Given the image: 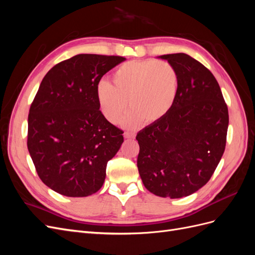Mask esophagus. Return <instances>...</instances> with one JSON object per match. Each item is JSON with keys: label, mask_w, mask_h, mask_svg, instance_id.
Listing matches in <instances>:
<instances>
[{"label": "esophagus", "mask_w": 255, "mask_h": 255, "mask_svg": "<svg viewBox=\"0 0 255 255\" xmlns=\"http://www.w3.org/2000/svg\"><path fill=\"white\" fill-rule=\"evenodd\" d=\"M123 136H125L126 138H129V139H133V138H135V134L130 133V132H125Z\"/></svg>", "instance_id": "1"}]
</instances>
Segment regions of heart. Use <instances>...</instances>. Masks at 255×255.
<instances>
[{
  "instance_id": "heart-1",
  "label": "heart",
  "mask_w": 255,
  "mask_h": 255,
  "mask_svg": "<svg viewBox=\"0 0 255 255\" xmlns=\"http://www.w3.org/2000/svg\"><path fill=\"white\" fill-rule=\"evenodd\" d=\"M112 80L113 85L101 81L97 86L100 111L110 122L117 123L129 104L133 110L125 120L127 127L163 119L172 109L179 91L176 70L163 60L128 61L116 69Z\"/></svg>"
}]
</instances>
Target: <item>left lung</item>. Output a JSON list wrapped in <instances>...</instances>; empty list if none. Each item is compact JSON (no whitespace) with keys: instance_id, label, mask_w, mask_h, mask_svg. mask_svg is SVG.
Returning <instances> with one entry per match:
<instances>
[{"instance_id":"left-lung-1","label":"left lung","mask_w":255,"mask_h":255,"mask_svg":"<svg viewBox=\"0 0 255 255\" xmlns=\"http://www.w3.org/2000/svg\"><path fill=\"white\" fill-rule=\"evenodd\" d=\"M179 75L165 117L137 134V167L144 187L163 198L187 197L210 181L226 149L228 106L213 73L185 53L159 56Z\"/></svg>"}]
</instances>
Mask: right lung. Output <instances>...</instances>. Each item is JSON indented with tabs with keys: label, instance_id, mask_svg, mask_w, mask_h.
Here are the masks:
<instances>
[{
	"label": "right lung",
	"instance_id": "obj_1",
	"mask_svg": "<svg viewBox=\"0 0 255 255\" xmlns=\"http://www.w3.org/2000/svg\"><path fill=\"white\" fill-rule=\"evenodd\" d=\"M122 56L79 54L45 74L28 114L27 149L40 180L67 197H87L102 187L107 161L123 130L100 111L96 90Z\"/></svg>",
	"mask_w": 255,
	"mask_h": 255
}]
</instances>
